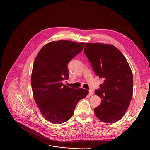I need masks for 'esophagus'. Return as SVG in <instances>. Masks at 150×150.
Instances as JSON below:
<instances>
[{
    "mask_svg": "<svg viewBox=\"0 0 150 150\" xmlns=\"http://www.w3.org/2000/svg\"><path fill=\"white\" fill-rule=\"evenodd\" d=\"M93 93H94V91H93V90H92V89H90V90L89 91V95H93Z\"/></svg>",
    "mask_w": 150,
    "mask_h": 150,
    "instance_id": "1",
    "label": "esophagus"
}]
</instances>
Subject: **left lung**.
Here are the masks:
<instances>
[{
	"mask_svg": "<svg viewBox=\"0 0 150 150\" xmlns=\"http://www.w3.org/2000/svg\"><path fill=\"white\" fill-rule=\"evenodd\" d=\"M84 52L96 75L104 83L95 93L101 103L94 108L96 117L105 123L121 119L130 104L133 92L131 68L122 54L112 45L86 43Z\"/></svg>",
	"mask_w": 150,
	"mask_h": 150,
	"instance_id": "obj_1",
	"label": "left lung"
}]
</instances>
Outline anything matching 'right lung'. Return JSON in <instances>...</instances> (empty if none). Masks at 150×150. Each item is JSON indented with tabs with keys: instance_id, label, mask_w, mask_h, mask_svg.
<instances>
[{
	"instance_id": "obj_1",
	"label": "right lung",
	"mask_w": 150,
	"mask_h": 150,
	"mask_svg": "<svg viewBox=\"0 0 150 150\" xmlns=\"http://www.w3.org/2000/svg\"><path fill=\"white\" fill-rule=\"evenodd\" d=\"M85 43L58 40L45 45L36 56L32 69L31 85L33 98L43 116L59 124L73 115L79 100L88 91L74 89L62 83L69 78L68 64L79 54Z\"/></svg>"
}]
</instances>
